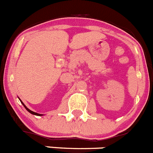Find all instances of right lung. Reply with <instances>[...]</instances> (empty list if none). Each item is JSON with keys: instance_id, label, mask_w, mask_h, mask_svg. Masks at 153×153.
I'll list each match as a JSON object with an SVG mask.
<instances>
[{"instance_id": "add662e5", "label": "right lung", "mask_w": 153, "mask_h": 153, "mask_svg": "<svg viewBox=\"0 0 153 153\" xmlns=\"http://www.w3.org/2000/svg\"><path fill=\"white\" fill-rule=\"evenodd\" d=\"M20 101H21V100H20ZM21 103H22V104H23V105H24V107H25V109H27V111H28V112H30V113H31V114H32V115H39V116H41V115H41V114H38V113H37V112H33V111L30 110V109H28V108H27V106H26L25 105H24V103H23V102H22V101H21Z\"/></svg>"}]
</instances>
